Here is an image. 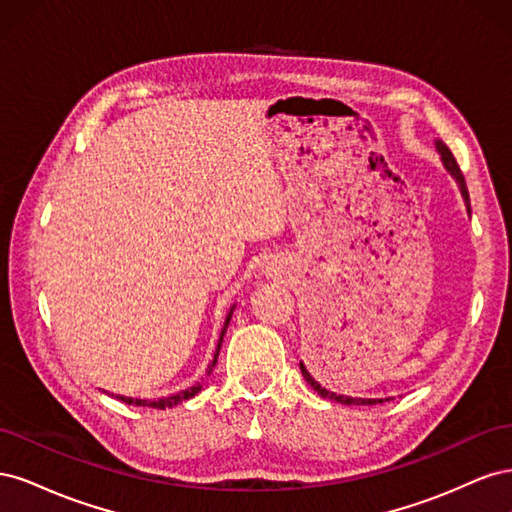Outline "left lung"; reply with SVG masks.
Here are the masks:
<instances>
[{
	"mask_svg": "<svg viewBox=\"0 0 512 512\" xmlns=\"http://www.w3.org/2000/svg\"><path fill=\"white\" fill-rule=\"evenodd\" d=\"M438 151H440L442 162H444L448 173H451V175L457 179L459 188H461V194H463V200H466V205H468V209H470L468 185H466V179H463V173H461V168H459L455 156L451 153V149H448V147H446L444 143H440V141H438ZM301 374H303V378L307 380V384L312 386V389H314L318 395L329 397V399H333V401H339V404H346V406H374V404H382V399H356V397H346V395H337V393L327 391V389H324V386H320V384L312 378V374H309V371L305 369L303 363H301Z\"/></svg>",
	"mask_w": 512,
	"mask_h": 512,
	"instance_id": "left-lung-1",
	"label": "left lung"
}]
</instances>
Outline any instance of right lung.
<instances>
[{
	"mask_svg": "<svg viewBox=\"0 0 512 512\" xmlns=\"http://www.w3.org/2000/svg\"><path fill=\"white\" fill-rule=\"evenodd\" d=\"M230 316H232V309L228 312V316H226V322H224V329H222V335H220V342H218V348H215V354H213V361H211V365H209V369H207V376L211 374L213 371V367H215V363H218V354H220V348H222V339H224V333H226V327H228V322H230ZM200 389H203V386L200 384H196V386H192V389H188V391H183V393H177V395H173V397H164V399H158V401H145V399H132V397H119L123 404H132V406H147V408H158V410H166V408H173V406H177V404H181V401H185V399H190V397H194Z\"/></svg>",
	"mask_w": 512,
	"mask_h": 512,
	"instance_id": "add662e5",
	"label": "right lung"
}]
</instances>
